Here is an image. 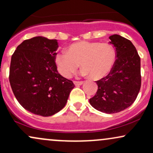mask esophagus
Segmentation results:
<instances>
[{
	"label": "esophagus",
	"instance_id": "1",
	"mask_svg": "<svg viewBox=\"0 0 153 153\" xmlns=\"http://www.w3.org/2000/svg\"><path fill=\"white\" fill-rule=\"evenodd\" d=\"M74 82V84L75 85H82L83 84V82L82 81H74L73 82Z\"/></svg>",
	"mask_w": 153,
	"mask_h": 153
}]
</instances>
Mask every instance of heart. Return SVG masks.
I'll list each match as a JSON object with an SVG mask.
<instances>
[{"mask_svg": "<svg viewBox=\"0 0 153 153\" xmlns=\"http://www.w3.org/2000/svg\"><path fill=\"white\" fill-rule=\"evenodd\" d=\"M115 60V51L110 44L81 41L69 45L67 52L57 54L55 61L59 73L64 78H71L80 63L83 68L82 75L100 80L109 74Z\"/></svg>", "mask_w": 153, "mask_h": 153, "instance_id": "obj_1", "label": "heart"}]
</instances>
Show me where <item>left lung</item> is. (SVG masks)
I'll list each match as a JSON object with an SVG mask.
<instances>
[{"mask_svg":"<svg viewBox=\"0 0 153 153\" xmlns=\"http://www.w3.org/2000/svg\"><path fill=\"white\" fill-rule=\"evenodd\" d=\"M109 38L117 59L109 74L96 81L98 89L89 101L95 109L111 114L133 103L140 89L141 75L140 58L132 42L117 34Z\"/></svg>","mask_w":153,"mask_h":153,"instance_id":"1","label":"left lung"}]
</instances>
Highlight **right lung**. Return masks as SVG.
<instances>
[{"mask_svg": "<svg viewBox=\"0 0 153 153\" xmlns=\"http://www.w3.org/2000/svg\"><path fill=\"white\" fill-rule=\"evenodd\" d=\"M57 40L36 36L24 40L11 57L9 80L19 103L27 111L51 116L65 105L75 87L58 73Z\"/></svg>", "mask_w": 153, "mask_h": 153, "instance_id": "add662e5", "label": "right lung"}]
</instances>
